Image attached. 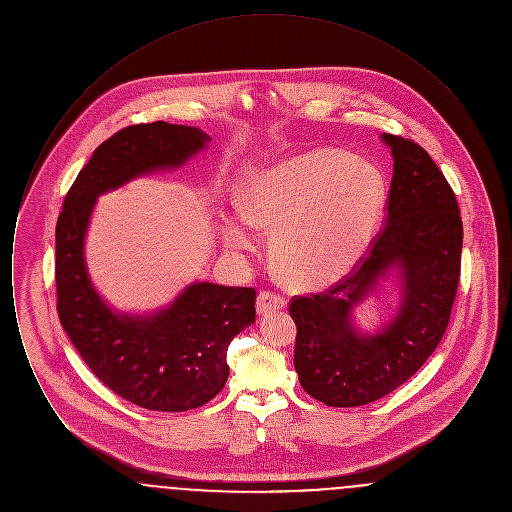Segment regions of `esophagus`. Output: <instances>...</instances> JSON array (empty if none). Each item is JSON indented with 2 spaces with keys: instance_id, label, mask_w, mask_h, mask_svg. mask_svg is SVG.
<instances>
[{
  "instance_id": "1",
  "label": "esophagus",
  "mask_w": 512,
  "mask_h": 512,
  "mask_svg": "<svg viewBox=\"0 0 512 512\" xmlns=\"http://www.w3.org/2000/svg\"><path fill=\"white\" fill-rule=\"evenodd\" d=\"M286 307V297H282L280 293L274 292H261L257 295V311L261 315H267L270 311H276V309H284Z\"/></svg>"
}]
</instances>
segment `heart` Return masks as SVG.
I'll return each mask as SVG.
<instances>
[{
    "label": "heart",
    "mask_w": 512,
    "mask_h": 512,
    "mask_svg": "<svg viewBox=\"0 0 512 512\" xmlns=\"http://www.w3.org/2000/svg\"><path fill=\"white\" fill-rule=\"evenodd\" d=\"M386 178L340 149H313L251 172L240 186L242 219L226 220L230 247L255 251L251 226L272 232V255L288 282L322 288L361 263L386 213Z\"/></svg>",
    "instance_id": "1"
}]
</instances>
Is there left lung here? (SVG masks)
Segmentation results:
<instances>
[{"label":"left lung","mask_w":512,"mask_h":512,"mask_svg":"<svg viewBox=\"0 0 512 512\" xmlns=\"http://www.w3.org/2000/svg\"><path fill=\"white\" fill-rule=\"evenodd\" d=\"M382 140L393 153L386 226L340 282L290 301L295 372L303 390L328 407H361L405 384L438 347L459 288L457 197L424 147L393 134ZM390 267L402 276V309L378 335H359L350 311Z\"/></svg>","instance_id":"1"}]
</instances>
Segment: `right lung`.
Listing matches in <instances>:
<instances>
[{"label": "right lung", "mask_w": 512, "mask_h": 512, "mask_svg": "<svg viewBox=\"0 0 512 512\" xmlns=\"http://www.w3.org/2000/svg\"><path fill=\"white\" fill-rule=\"evenodd\" d=\"M209 140L199 128L163 121L122 128L78 172L55 226L61 326L109 390L149 411H190L224 388L228 345L255 322L257 293L197 282L155 315L115 313L90 282L84 238L99 194L146 172L176 169Z\"/></svg>", "instance_id": "obj_1"}]
</instances>
